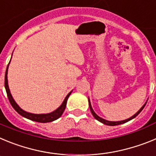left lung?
<instances>
[{
  "mask_svg": "<svg viewBox=\"0 0 156 156\" xmlns=\"http://www.w3.org/2000/svg\"><path fill=\"white\" fill-rule=\"evenodd\" d=\"M88 101H89V106H90V112H91L92 115H93V116L94 117L95 119H97V120H98L99 122H102L103 124L108 125V126H116V125H119V124H122V123H125V122H128V121L131 120V119H133V118H135V117L137 116V115H138L139 113H140V112L142 111V110H143V108H144V106H145L146 103H147V101H146V102L144 103V105H143L142 107H141V108H140V109H139L138 111H137V112H136V113H135L134 115H133V116L129 117V119H125V120L116 121V122H113V121H108V120H106V119H102V118H101V117L98 116V115L97 114L95 113V112H94V110H93V108H92V106H91V104H90V99H89V98H88Z\"/></svg>",
  "mask_w": 156,
  "mask_h": 156,
  "instance_id": "8db88e82",
  "label": "left lung"
}]
</instances>
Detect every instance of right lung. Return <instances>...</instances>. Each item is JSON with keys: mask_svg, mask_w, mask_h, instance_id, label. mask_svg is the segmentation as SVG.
<instances>
[{"mask_svg": "<svg viewBox=\"0 0 156 156\" xmlns=\"http://www.w3.org/2000/svg\"><path fill=\"white\" fill-rule=\"evenodd\" d=\"M12 59V58H11ZM11 62V60H10ZM10 62L8 63V66H7L6 72H5V90H6L7 95H8V100L10 101L11 105L13 107V108L17 112L19 115H21L22 116L27 118V119H30V120L36 121V122H52V121H55L56 119H58L59 117H61V115H62L63 112L65 111V108L66 107V103H67V100H68L69 95L71 94L72 91H70L69 93L67 94V96L66 97V98L63 101L62 104L59 106L58 108L56 110H55L52 112L47 114H34V113H30L28 112L24 111L23 109H22L19 105H18L17 103L16 102V101L14 100L13 97H12V94H11L10 90H9V87H8V66L10 64Z\"/></svg>", "mask_w": 156, "mask_h": 156, "instance_id": "add662e5", "label": "right lung"}]
</instances>
